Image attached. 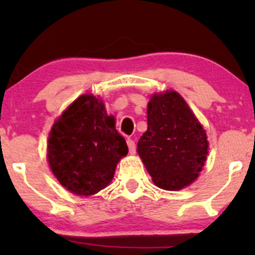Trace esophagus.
I'll return each instance as SVG.
<instances>
[{
	"instance_id": "1",
	"label": "esophagus",
	"mask_w": 255,
	"mask_h": 255,
	"mask_svg": "<svg viewBox=\"0 0 255 255\" xmlns=\"http://www.w3.org/2000/svg\"><path fill=\"white\" fill-rule=\"evenodd\" d=\"M127 145H128V148H129V151L130 153H135V143H134V140L133 139H130V138H128L127 139Z\"/></svg>"
}]
</instances>
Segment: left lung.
I'll list each match as a JSON object with an SVG mask.
<instances>
[{
	"label": "left lung",
	"mask_w": 255,
	"mask_h": 255,
	"mask_svg": "<svg viewBox=\"0 0 255 255\" xmlns=\"http://www.w3.org/2000/svg\"><path fill=\"white\" fill-rule=\"evenodd\" d=\"M146 113L148 128L138 140V154L156 186L181 190L199 176L206 161V133L175 91L154 95Z\"/></svg>",
	"instance_id": "obj_1"
}]
</instances>
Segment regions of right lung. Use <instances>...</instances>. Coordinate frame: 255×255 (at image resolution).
<instances>
[{
  "instance_id": "right-lung-1",
  "label": "right lung",
  "mask_w": 255,
  "mask_h": 255,
  "mask_svg": "<svg viewBox=\"0 0 255 255\" xmlns=\"http://www.w3.org/2000/svg\"><path fill=\"white\" fill-rule=\"evenodd\" d=\"M126 139L117 132L101 100L82 95L55 121L48 140L51 171L64 187L76 195L105 189L116 166L127 155Z\"/></svg>"
}]
</instances>
